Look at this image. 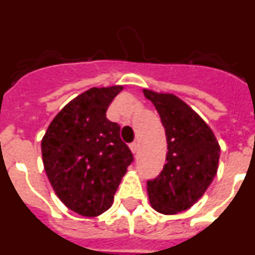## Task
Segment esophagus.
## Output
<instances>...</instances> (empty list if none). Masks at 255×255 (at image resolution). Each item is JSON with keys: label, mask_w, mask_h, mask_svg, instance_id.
<instances>
[{"label": "esophagus", "mask_w": 255, "mask_h": 255, "mask_svg": "<svg viewBox=\"0 0 255 255\" xmlns=\"http://www.w3.org/2000/svg\"><path fill=\"white\" fill-rule=\"evenodd\" d=\"M129 147H130V150H131L132 153H136V150H138V144L135 143V141H134V143L130 144Z\"/></svg>", "instance_id": "34e87169"}]
</instances>
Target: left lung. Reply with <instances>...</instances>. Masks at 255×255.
Instances as JSON below:
<instances>
[{
    "instance_id": "obj_1",
    "label": "left lung",
    "mask_w": 255,
    "mask_h": 255,
    "mask_svg": "<svg viewBox=\"0 0 255 255\" xmlns=\"http://www.w3.org/2000/svg\"><path fill=\"white\" fill-rule=\"evenodd\" d=\"M154 105L167 138L163 170L147 182L149 203L163 215L186 211L203 197L220 159V144L212 129L197 112L171 93L143 89Z\"/></svg>"
}]
</instances>
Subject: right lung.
<instances>
[{
  "instance_id": "add662e5",
  "label": "right lung",
  "mask_w": 255,
  "mask_h": 255,
  "mask_svg": "<svg viewBox=\"0 0 255 255\" xmlns=\"http://www.w3.org/2000/svg\"><path fill=\"white\" fill-rule=\"evenodd\" d=\"M123 85L91 88L70 101L42 139V158L56 195L85 217L112 206L132 153L121 140L120 126L106 112Z\"/></svg>"
}]
</instances>
